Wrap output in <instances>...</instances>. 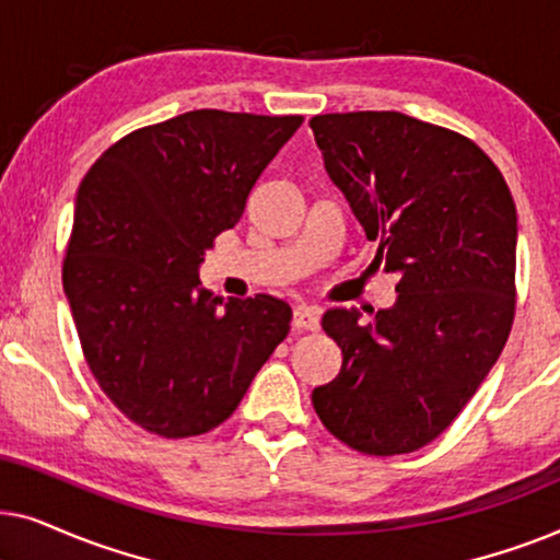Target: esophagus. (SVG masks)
<instances>
[{"label":"esophagus","instance_id":"1","mask_svg":"<svg viewBox=\"0 0 560 560\" xmlns=\"http://www.w3.org/2000/svg\"><path fill=\"white\" fill-rule=\"evenodd\" d=\"M320 324V308H316V305H295L293 311V326L298 328V331H316Z\"/></svg>","mask_w":560,"mask_h":560}]
</instances>
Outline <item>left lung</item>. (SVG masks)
<instances>
[{"label": "left lung", "instance_id": "obj_1", "mask_svg": "<svg viewBox=\"0 0 560 560\" xmlns=\"http://www.w3.org/2000/svg\"><path fill=\"white\" fill-rule=\"evenodd\" d=\"M308 125L328 178L380 242L374 262L397 275L393 308L372 324L357 308L324 313L343 359L313 389V408L362 454H410L446 431L508 341L515 201L477 144L408 114H320Z\"/></svg>", "mask_w": 560, "mask_h": 560}]
</instances>
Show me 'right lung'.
I'll list each match as a JSON object with an SVG mask.
<instances>
[{
	"label": "right lung",
	"mask_w": 560,
	"mask_h": 560,
	"mask_svg": "<svg viewBox=\"0 0 560 560\" xmlns=\"http://www.w3.org/2000/svg\"><path fill=\"white\" fill-rule=\"evenodd\" d=\"M303 117L196 109L127 135L75 196L63 290L89 370L144 431L201 435L232 416L293 311L201 288L206 249Z\"/></svg>",
	"instance_id": "add662e5"
}]
</instances>
